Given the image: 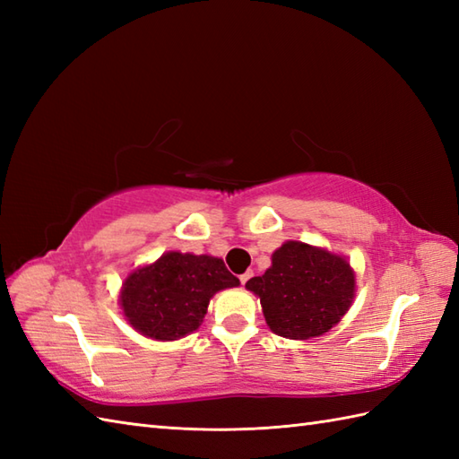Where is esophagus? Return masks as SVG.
Returning <instances> with one entry per match:
<instances>
[{
    "instance_id": "34e87169",
    "label": "esophagus",
    "mask_w": 459,
    "mask_h": 459,
    "mask_svg": "<svg viewBox=\"0 0 459 459\" xmlns=\"http://www.w3.org/2000/svg\"><path fill=\"white\" fill-rule=\"evenodd\" d=\"M252 276H255V272H252V270H248V272H247V274H242V276H240V284H242V286H245V284H247V281H248V280H250Z\"/></svg>"
}]
</instances>
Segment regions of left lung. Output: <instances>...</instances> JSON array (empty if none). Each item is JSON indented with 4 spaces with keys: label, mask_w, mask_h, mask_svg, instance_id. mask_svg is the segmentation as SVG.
<instances>
[{
    "label": "left lung",
    "mask_w": 459,
    "mask_h": 459,
    "mask_svg": "<svg viewBox=\"0 0 459 459\" xmlns=\"http://www.w3.org/2000/svg\"><path fill=\"white\" fill-rule=\"evenodd\" d=\"M260 298L268 327L286 339L327 333L355 298V272L325 248L288 240L272 255V266L247 281Z\"/></svg>",
    "instance_id": "8db88e82"
}]
</instances>
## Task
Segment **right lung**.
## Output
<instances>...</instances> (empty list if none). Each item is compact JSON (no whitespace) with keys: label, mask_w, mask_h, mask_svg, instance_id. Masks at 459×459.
I'll return each instance as SVG.
<instances>
[{"label":"right lung","mask_w":459,"mask_h":459,"mask_svg":"<svg viewBox=\"0 0 459 459\" xmlns=\"http://www.w3.org/2000/svg\"><path fill=\"white\" fill-rule=\"evenodd\" d=\"M238 284L221 258L165 252L124 280L120 307L142 335L175 341L199 329L217 291Z\"/></svg>","instance_id":"right-lung-1"}]
</instances>
